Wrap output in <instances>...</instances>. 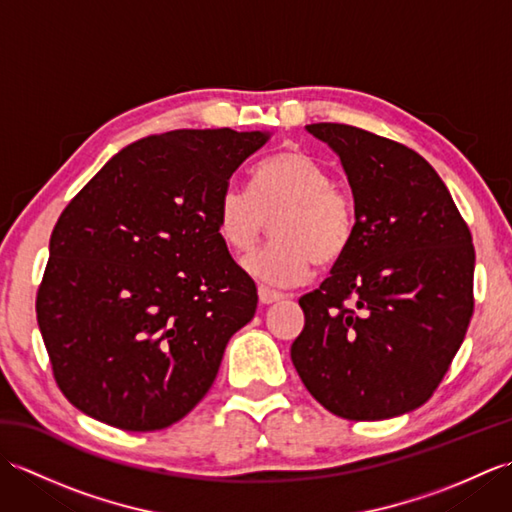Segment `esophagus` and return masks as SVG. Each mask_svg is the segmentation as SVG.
Wrapping results in <instances>:
<instances>
[{
	"instance_id": "34e87169",
	"label": "esophagus",
	"mask_w": 512,
	"mask_h": 512,
	"mask_svg": "<svg viewBox=\"0 0 512 512\" xmlns=\"http://www.w3.org/2000/svg\"><path fill=\"white\" fill-rule=\"evenodd\" d=\"M284 299V295H281V292H277V290H270V288H259V301L264 303V306H270V303H275V301H281Z\"/></svg>"
}]
</instances>
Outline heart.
Returning <instances> with one entry per match:
<instances>
[{
	"label": "heart",
	"instance_id": "b5f03b06",
	"mask_svg": "<svg viewBox=\"0 0 512 512\" xmlns=\"http://www.w3.org/2000/svg\"><path fill=\"white\" fill-rule=\"evenodd\" d=\"M273 220V242L246 259L250 275L270 286H295L310 270L332 266L347 253L356 233L350 191L308 151L290 147L264 158L253 171V189H222L215 226L233 255H246Z\"/></svg>",
	"mask_w": 512,
	"mask_h": 512
}]
</instances>
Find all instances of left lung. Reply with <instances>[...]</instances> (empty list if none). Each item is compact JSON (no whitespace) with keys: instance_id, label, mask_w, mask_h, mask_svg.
<instances>
[{"instance_id":"8db88e82","label":"left lung","mask_w":512,"mask_h":512,"mask_svg":"<svg viewBox=\"0 0 512 512\" xmlns=\"http://www.w3.org/2000/svg\"><path fill=\"white\" fill-rule=\"evenodd\" d=\"M308 132L339 154L356 233L303 295L290 347L303 385L334 416L385 420L424 405L473 317L475 248L449 189L407 145L343 123Z\"/></svg>"}]
</instances>
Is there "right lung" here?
Masks as SVG:
<instances>
[{
	"label": "right lung",
	"instance_id": "right-lung-1",
	"mask_svg": "<svg viewBox=\"0 0 512 512\" xmlns=\"http://www.w3.org/2000/svg\"><path fill=\"white\" fill-rule=\"evenodd\" d=\"M262 132L176 129L123 147L50 237L37 323L63 396L123 431L198 405L257 288L222 244L215 206Z\"/></svg>",
	"mask_w": 512,
	"mask_h": 512
}]
</instances>
